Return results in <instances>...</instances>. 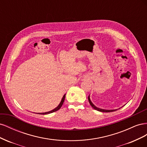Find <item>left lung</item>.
Instances as JSON below:
<instances>
[{"label":"left lung","instance_id":"left-lung-1","mask_svg":"<svg viewBox=\"0 0 147 147\" xmlns=\"http://www.w3.org/2000/svg\"><path fill=\"white\" fill-rule=\"evenodd\" d=\"M88 100H89V102H90V104L91 105L92 107L94 109V110L99 111V112H114V111L117 110H104V109H101L96 107L91 102V101L90 100V96H88Z\"/></svg>","mask_w":147,"mask_h":147}]
</instances>
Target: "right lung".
<instances>
[{
    "instance_id": "add662e5",
    "label": "right lung",
    "mask_w": 147,
    "mask_h": 147,
    "mask_svg": "<svg viewBox=\"0 0 147 147\" xmlns=\"http://www.w3.org/2000/svg\"><path fill=\"white\" fill-rule=\"evenodd\" d=\"M65 94L64 95L63 99H62L61 100V103L59 104V105L57 107L56 109H55L54 110H53L51 111H50V112H45V113H40L38 114H40V115H46V114H49V113H53V112H56V111H57L58 110H59L61 109V107H62V105H63L64 102V100H65Z\"/></svg>"
}]
</instances>
